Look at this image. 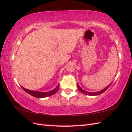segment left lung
Wrapping results in <instances>:
<instances>
[{"mask_svg": "<svg viewBox=\"0 0 132 132\" xmlns=\"http://www.w3.org/2000/svg\"><path fill=\"white\" fill-rule=\"evenodd\" d=\"M111 85V84H110V85H108L107 87H106L105 89H103V90L100 91H97V92H94V93H91V92H88V91H86L85 90H84L83 89H82L81 88V87L79 86V85L78 84V88L79 89V90L81 92V93H82L83 94H84L85 95H90V96H97L98 95H100L102 93H103V92L105 91L110 86V85Z\"/></svg>", "mask_w": 132, "mask_h": 132, "instance_id": "left-lung-1", "label": "left lung"}]
</instances>
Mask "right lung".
<instances>
[{
	"mask_svg": "<svg viewBox=\"0 0 132 132\" xmlns=\"http://www.w3.org/2000/svg\"><path fill=\"white\" fill-rule=\"evenodd\" d=\"M21 87L23 90H25V91L27 93L31 95V96H32L40 98L48 97V96H51V95H53L57 93V91L58 90V89L59 88V84H58L57 86L55 87L54 89L51 90L50 91H47V92H40V91H32V90L26 89L22 86H21Z\"/></svg>",
	"mask_w": 132,
	"mask_h": 132,
	"instance_id": "obj_1",
	"label": "right lung"
}]
</instances>
